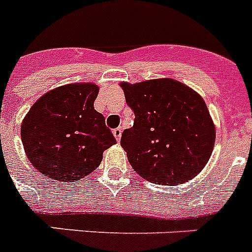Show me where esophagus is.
Listing matches in <instances>:
<instances>
[{
    "mask_svg": "<svg viewBox=\"0 0 252 252\" xmlns=\"http://www.w3.org/2000/svg\"><path fill=\"white\" fill-rule=\"evenodd\" d=\"M112 133H114V136H115L116 140L119 141V140H120V137H122L123 129H122V128H116V129L112 130Z\"/></svg>",
    "mask_w": 252,
    "mask_h": 252,
    "instance_id": "esophagus-1",
    "label": "esophagus"
}]
</instances>
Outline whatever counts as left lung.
Listing matches in <instances>:
<instances>
[{
    "mask_svg": "<svg viewBox=\"0 0 252 252\" xmlns=\"http://www.w3.org/2000/svg\"><path fill=\"white\" fill-rule=\"evenodd\" d=\"M134 112L120 145L133 169L154 184L188 183L206 167L216 129L200 94L177 80L120 83Z\"/></svg>",
    "mask_w": 252,
    "mask_h": 252,
    "instance_id": "8db88e82",
    "label": "left lung"
}]
</instances>
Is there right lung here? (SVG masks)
I'll return each mask as SVG.
<instances>
[{"label":"right lung","instance_id":"right-lung-1","mask_svg":"<svg viewBox=\"0 0 252 252\" xmlns=\"http://www.w3.org/2000/svg\"><path fill=\"white\" fill-rule=\"evenodd\" d=\"M99 88L73 83L41 95L24 116L20 136L28 160L61 183L79 181L101 164L116 144L102 114L94 110Z\"/></svg>","mask_w":252,"mask_h":252}]
</instances>
